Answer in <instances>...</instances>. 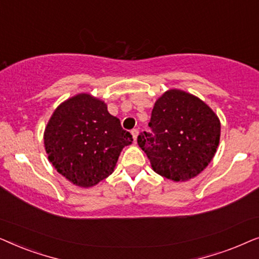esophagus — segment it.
<instances>
[{"label":"esophagus","instance_id":"1","mask_svg":"<svg viewBox=\"0 0 259 259\" xmlns=\"http://www.w3.org/2000/svg\"><path fill=\"white\" fill-rule=\"evenodd\" d=\"M132 137H133V140L134 141H137V138H138V134H139V131H138L137 128H134V130H132Z\"/></svg>","mask_w":259,"mask_h":259}]
</instances>
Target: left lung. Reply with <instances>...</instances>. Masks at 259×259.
I'll return each instance as SVG.
<instances>
[{
    "label": "left lung",
    "instance_id": "1",
    "mask_svg": "<svg viewBox=\"0 0 259 259\" xmlns=\"http://www.w3.org/2000/svg\"><path fill=\"white\" fill-rule=\"evenodd\" d=\"M148 126L154 134L141 133L138 145L155 173L177 183L203 172L221 139V120L210 106L177 88L157 99Z\"/></svg>",
    "mask_w": 259,
    "mask_h": 259
}]
</instances>
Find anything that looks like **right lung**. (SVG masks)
I'll use <instances>...</instances> for the list:
<instances>
[{
  "label": "right lung",
  "instance_id": "obj_1",
  "mask_svg": "<svg viewBox=\"0 0 259 259\" xmlns=\"http://www.w3.org/2000/svg\"><path fill=\"white\" fill-rule=\"evenodd\" d=\"M132 141L107 104L88 93L61 102L44 133L48 160L68 182L84 189L111 176L122 148Z\"/></svg>",
  "mask_w": 259,
  "mask_h": 259
}]
</instances>
